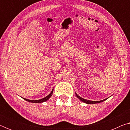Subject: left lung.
<instances>
[{
	"instance_id": "left-lung-1",
	"label": "left lung",
	"mask_w": 130,
	"mask_h": 130,
	"mask_svg": "<svg viewBox=\"0 0 130 130\" xmlns=\"http://www.w3.org/2000/svg\"><path fill=\"white\" fill-rule=\"evenodd\" d=\"M76 96H77V98H79L80 99V101H81L82 102L85 103V104H98V103H101L102 102H104L105 100H106L108 98H106L105 99H103V100H101V101H89V100H87V99H83L82 98H81L80 96H79V95H77V93H76Z\"/></svg>"
}]
</instances>
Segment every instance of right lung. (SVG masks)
I'll return each mask as SVG.
<instances>
[{"mask_svg": "<svg viewBox=\"0 0 130 130\" xmlns=\"http://www.w3.org/2000/svg\"><path fill=\"white\" fill-rule=\"evenodd\" d=\"M53 90H54V89H53L52 90H51V93H50L48 95H47V96H45V98H42L41 99H39V100H30V99L24 98H22L24 99V100H25V101H28V102H32V103H42V102H45V101L48 100V99L50 98L51 97V96H52V95H53Z\"/></svg>", "mask_w": 130, "mask_h": 130, "instance_id": "1", "label": "right lung"}]
</instances>
